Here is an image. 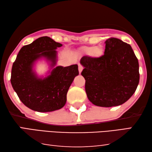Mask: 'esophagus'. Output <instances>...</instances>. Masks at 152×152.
Wrapping results in <instances>:
<instances>
[{
    "mask_svg": "<svg viewBox=\"0 0 152 152\" xmlns=\"http://www.w3.org/2000/svg\"><path fill=\"white\" fill-rule=\"evenodd\" d=\"M83 68H84V67L82 66L81 64H78V70H79L80 73L82 72V70H83Z\"/></svg>",
    "mask_w": 152,
    "mask_h": 152,
    "instance_id": "obj_1",
    "label": "esophagus"
}]
</instances>
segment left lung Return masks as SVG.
<instances>
[{
	"mask_svg": "<svg viewBox=\"0 0 152 152\" xmlns=\"http://www.w3.org/2000/svg\"><path fill=\"white\" fill-rule=\"evenodd\" d=\"M104 54L98 58L83 56L82 76L86 80L88 100L101 107L125 103L139 84V63L131 46L116 38L105 42Z\"/></svg>",
	"mask_w": 152,
	"mask_h": 152,
	"instance_id": "8db88e82",
	"label": "left lung"
}]
</instances>
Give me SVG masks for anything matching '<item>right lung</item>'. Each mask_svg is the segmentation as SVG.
Listing matches in <instances>:
<instances>
[{
    "instance_id": "obj_1",
    "label": "right lung",
    "mask_w": 152,
    "mask_h": 152,
    "mask_svg": "<svg viewBox=\"0 0 152 152\" xmlns=\"http://www.w3.org/2000/svg\"><path fill=\"white\" fill-rule=\"evenodd\" d=\"M62 44L48 37L38 38L22 47L13 63L10 82L19 99L26 107L39 112L59 110L66 102V94L74 78L79 74L78 66L73 64L52 69L45 78H38L33 66L41 58L56 64V49Z\"/></svg>"
}]
</instances>
